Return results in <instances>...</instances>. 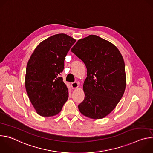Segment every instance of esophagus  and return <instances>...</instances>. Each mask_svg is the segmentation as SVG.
Returning a JSON list of instances; mask_svg holds the SVG:
<instances>
[{"mask_svg":"<svg viewBox=\"0 0 153 153\" xmlns=\"http://www.w3.org/2000/svg\"><path fill=\"white\" fill-rule=\"evenodd\" d=\"M71 87L72 89H76L79 87V83L77 82H73L71 84Z\"/></svg>","mask_w":153,"mask_h":153,"instance_id":"obj_1","label":"esophagus"}]
</instances>
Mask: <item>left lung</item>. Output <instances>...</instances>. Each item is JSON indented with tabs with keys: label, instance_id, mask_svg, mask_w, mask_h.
I'll return each mask as SVG.
<instances>
[{
	"label": "left lung",
	"instance_id": "1",
	"mask_svg": "<svg viewBox=\"0 0 153 153\" xmlns=\"http://www.w3.org/2000/svg\"><path fill=\"white\" fill-rule=\"evenodd\" d=\"M71 51L87 69L83 101L78 108L83 116L93 119L106 117L122 97L126 84L125 62L118 48L96 35L79 39Z\"/></svg>",
	"mask_w": 153,
	"mask_h": 153
}]
</instances>
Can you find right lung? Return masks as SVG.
I'll return each mask as SVG.
<instances>
[{
	"mask_svg": "<svg viewBox=\"0 0 153 153\" xmlns=\"http://www.w3.org/2000/svg\"><path fill=\"white\" fill-rule=\"evenodd\" d=\"M76 40L65 34L53 35L41 42L27 66L25 85L36 113L43 117L58 114L68 98V88L59 75L64 60Z\"/></svg>",
	"mask_w": 153,
	"mask_h": 153,
	"instance_id": "add662e5",
	"label": "right lung"
}]
</instances>
